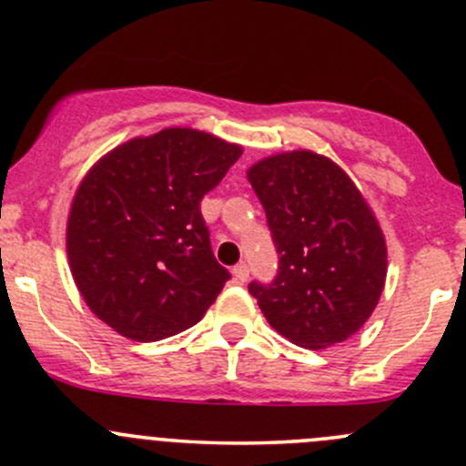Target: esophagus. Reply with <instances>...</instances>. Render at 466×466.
<instances>
[{"instance_id": "obj_1", "label": "esophagus", "mask_w": 466, "mask_h": 466, "mask_svg": "<svg viewBox=\"0 0 466 466\" xmlns=\"http://www.w3.org/2000/svg\"><path fill=\"white\" fill-rule=\"evenodd\" d=\"M232 274H234V279L238 280V283H245V280L249 279V269H248V265H245V263L237 265V268L232 269Z\"/></svg>"}]
</instances>
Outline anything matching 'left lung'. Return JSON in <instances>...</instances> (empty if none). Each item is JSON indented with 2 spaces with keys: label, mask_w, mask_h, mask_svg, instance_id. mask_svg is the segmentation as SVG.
Segmentation results:
<instances>
[{
  "label": "left lung",
  "mask_w": 466,
  "mask_h": 466,
  "mask_svg": "<svg viewBox=\"0 0 466 466\" xmlns=\"http://www.w3.org/2000/svg\"><path fill=\"white\" fill-rule=\"evenodd\" d=\"M279 249L272 285L249 294L280 336L325 350L360 331L387 280V243L362 192L329 157L289 150L248 167Z\"/></svg>",
  "instance_id": "left-lung-1"
}]
</instances>
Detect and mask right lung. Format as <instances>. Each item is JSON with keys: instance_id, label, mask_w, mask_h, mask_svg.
<instances>
[{"instance_id": "add662e5", "label": "right lung", "mask_w": 466, "mask_h": 466, "mask_svg": "<svg viewBox=\"0 0 466 466\" xmlns=\"http://www.w3.org/2000/svg\"><path fill=\"white\" fill-rule=\"evenodd\" d=\"M243 147L194 127H163L106 152L76 186L66 223L75 285L92 314L137 342L190 329L228 269L209 248L201 198Z\"/></svg>"}]
</instances>
